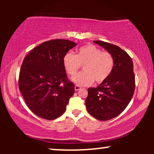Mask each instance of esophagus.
<instances>
[{
    "mask_svg": "<svg viewBox=\"0 0 154 154\" xmlns=\"http://www.w3.org/2000/svg\"><path fill=\"white\" fill-rule=\"evenodd\" d=\"M81 88L80 87V86H79V85H75V91H79V90H81Z\"/></svg>",
    "mask_w": 154,
    "mask_h": 154,
    "instance_id": "esophagus-1",
    "label": "esophagus"
}]
</instances>
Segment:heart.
Returning a JSON list of instances; mask_svg holds the SVG:
<instances>
[{"label":"heart","instance_id":"heart-1","mask_svg":"<svg viewBox=\"0 0 154 154\" xmlns=\"http://www.w3.org/2000/svg\"><path fill=\"white\" fill-rule=\"evenodd\" d=\"M63 64L69 75H74L83 65V71L72 78L78 85H90L104 82L112 73L115 60L110 52L102 51L97 46L88 44L78 50L77 54L67 52L63 58Z\"/></svg>","mask_w":154,"mask_h":154}]
</instances>
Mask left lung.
<instances>
[{
	"instance_id": "obj_1",
	"label": "left lung",
	"mask_w": 154,
	"mask_h": 154,
	"mask_svg": "<svg viewBox=\"0 0 154 154\" xmlns=\"http://www.w3.org/2000/svg\"><path fill=\"white\" fill-rule=\"evenodd\" d=\"M112 54L113 70L108 79L97 88H88L85 106L88 113L100 121H108L125 110L134 94L135 77L133 63L127 52L119 46L94 41Z\"/></svg>"
}]
</instances>
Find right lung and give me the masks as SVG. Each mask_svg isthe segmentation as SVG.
<instances>
[{
  "mask_svg": "<svg viewBox=\"0 0 154 154\" xmlns=\"http://www.w3.org/2000/svg\"><path fill=\"white\" fill-rule=\"evenodd\" d=\"M76 43L68 40L45 41L25 57L19 89L27 106L41 119L53 120L65 112L75 86L67 78L63 58Z\"/></svg>",
  "mask_w": 154,
  "mask_h": 154,
  "instance_id": "1",
  "label": "right lung"
}]
</instances>
